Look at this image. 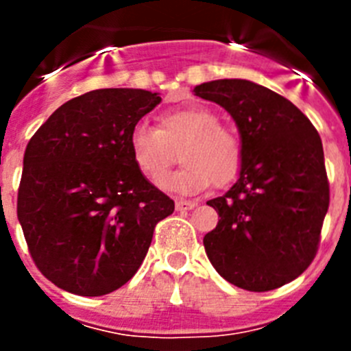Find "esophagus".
<instances>
[{"label": "esophagus", "instance_id": "1", "mask_svg": "<svg viewBox=\"0 0 351 351\" xmlns=\"http://www.w3.org/2000/svg\"><path fill=\"white\" fill-rule=\"evenodd\" d=\"M197 206V200H186V198H178V200H176V209L178 210H191Z\"/></svg>", "mask_w": 351, "mask_h": 351}]
</instances>
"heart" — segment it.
Segmentation results:
<instances>
[{"mask_svg":"<svg viewBox=\"0 0 351 351\" xmlns=\"http://www.w3.org/2000/svg\"><path fill=\"white\" fill-rule=\"evenodd\" d=\"M128 144L135 167L153 182L178 160L176 151L181 149L184 165L160 181L161 188L178 193L228 184L243 163L239 137L219 125V117L206 107L167 110L160 116V128L141 121L130 132Z\"/></svg>","mask_w":351,"mask_h":351,"instance_id":"heart-1","label":"heart"}]
</instances>
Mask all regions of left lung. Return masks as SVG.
<instances>
[{
	"label": "left lung",
	"mask_w": 351,
	"mask_h": 351,
	"mask_svg": "<svg viewBox=\"0 0 351 351\" xmlns=\"http://www.w3.org/2000/svg\"><path fill=\"white\" fill-rule=\"evenodd\" d=\"M234 117L243 142L239 181L207 206L219 214L204 247L228 283L269 291L311 265L328 209L322 138L285 96L243 79L193 89Z\"/></svg>",
	"instance_id": "obj_1"
}]
</instances>
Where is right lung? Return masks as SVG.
<instances>
[{
	"label": "right lung",
	"instance_id": "1",
	"mask_svg": "<svg viewBox=\"0 0 351 351\" xmlns=\"http://www.w3.org/2000/svg\"><path fill=\"white\" fill-rule=\"evenodd\" d=\"M161 101L144 89L71 98L27 142L17 218L49 281L84 297L128 283L173 200L133 163L130 132Z\"/></svg>",
	"mask_w": 351,
	"mask_h": 351
}]
</instances>
